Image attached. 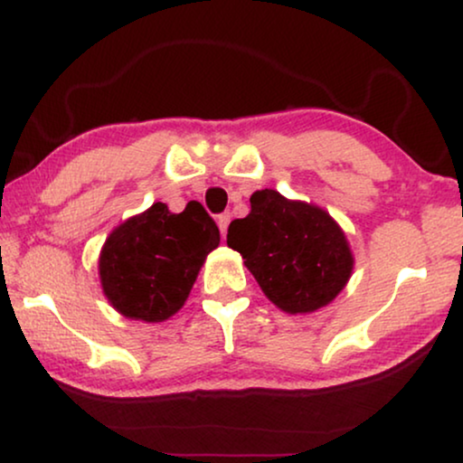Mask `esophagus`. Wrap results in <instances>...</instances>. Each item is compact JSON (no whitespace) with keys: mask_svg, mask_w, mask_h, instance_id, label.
Instances as JSON below:
<instances>
[{"mask_svg":"<svg viewBox=\"0 0 463 463\" xmlns=\"http://www.w3.org/2000/svg\"><path fill=\"white\" fill-rule=\"evenodd\" d=\"M230 221H232V214L230 213H223V214H219V217H217L219 230H221V233H223V238H225V233H227V225H230Z\"/></svg>","mask_w":463,"mask_h":463,"instance_id":"esophagus-1","label":"esophagus"}]
</instances>
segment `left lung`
<instances>
[{"label": "left lung", "mask_w": 463, "mask_h": 463, "mask_svg": "<svg viewBox=\"0 0 463 463\" xmlns=\"http://www.w3.org/2000/svg\"><path fill=\"white\" fill-rule=\"evenodd\" d=\"M227 246L242 255L268 299L288 314L331 303L354 265L345 233L328 213L274 189L250 195L249 217L232 221Z\"/></svg>", "instance_id": "left-lung-1"}]
</instances>
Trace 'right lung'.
Returning a JSON list of instances; mask_svg holds the SVG:
<instances>
[{"label":"right lung","mask_w":463,"mask_h":463,"mask_svg":"<svg viewBox=\"0 0 463 463\" xmlns=\"http://www.w3.org/2000/svg\"><path fill=\"white\" fill-rule=\"evenodd\" d=\"M219 242V227L200 202H189L179 214L156 202L107 238L99 261L107 299L126 318H170L183 307L202 263Z\"/></svg>","instance_id":"add662e5"}]
</instances>
